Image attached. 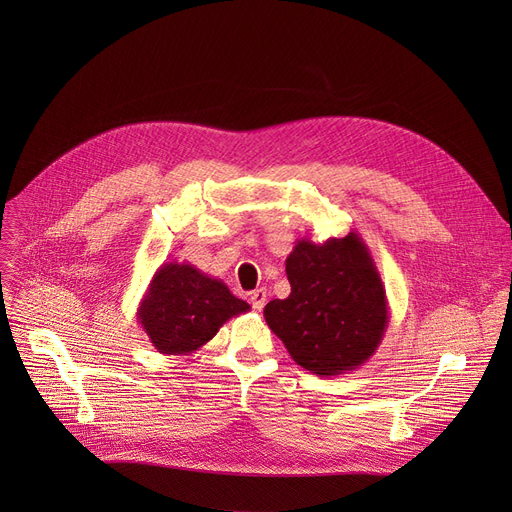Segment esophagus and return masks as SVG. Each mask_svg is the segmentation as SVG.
I'll use <instances>...</instances> for the list:
<instances>
[{
  "instance_id": "1",
  "label": "esophagus",
  "mask_w": 512,
  "mask_h": 512,
  "mask_svg": "<svg viewBox=\"0 0 512 512\" xmlns=\"http://www.w3.org/2000/svg\"><path fill=\"white\" fill-rule=\"evenodd\" d=\"M265 303H267V292H265V288H259V290H253V292H251V305H253V309L261 311V309L265 307Z\"/></svg>"
}]
</instances>
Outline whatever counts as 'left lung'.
I'll list each match as a JSON object with an SVG mask.
<instances>
[{
	"instance_id": "left-lung-1",
	"label": "left lung",
	"mask_w": 512,
	"mask_h": 512,
	"mask_svg": "<svg viewBox=\"0 0 512 512\" xmlns=\"http://www.w3.org/2000/svg\"><path fill=\"white\" fill-rule=\"evenodd\" d=\"M290 294L265 305L270 330L292 361L332 378L365 365L384 340L388 299L359 232L313 242L299 238L286 257Z\"/></svg>"
}]
</instances>
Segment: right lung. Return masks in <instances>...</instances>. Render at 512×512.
Returning <instances> with one entry per match:
<instances>
[{
  "mask_svg": "<svg viewBox=\"0 0 512 512\" xmlns=\"http://www.w3.org/2000/svg\"><path fill=\"white\" fill-rule=\"evenodd\" d=\"M251 307L230 288L191 263L166 261L153 274L137 319L161 355H191L207 344L228 319Z\"/></svg>",
  "mask_w": 512,
  "mask_h": 512,
  "instance_id": "1",
  "label": "right lung"
}]
</instances>
